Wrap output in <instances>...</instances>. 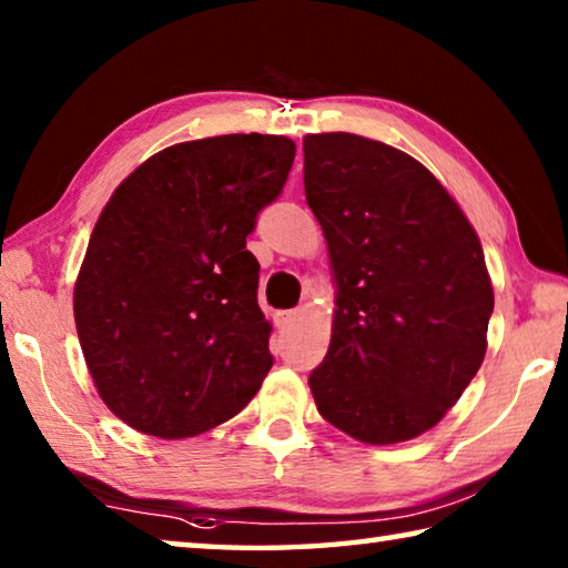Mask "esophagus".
Returning a JSON list of instances; mask_svg holds the SVG:
<instances>
[{
  "label": "esophagus",
  "instance_id": "obj_1",
  "mask_svg": "<svg viewBox=\"0 0 568 568\" xmlns=\"http://www.w3.org/2000/svg\"><path fill=\"white\" fill-rule=\"evenodd\" d=\"M301 315H303L301 307H295V311H281L275 313V325L277 328H291V325L301 321Z\"/></svg>",
  "mask_w": 568,
  "mask_h": 568
}]
</instances>
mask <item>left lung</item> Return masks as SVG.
Returning a JSON list of instances; mask_svg holds the SVG:
<instances>
[{
    "label": "left lung",
    "mask_w": 568,
    "mask_h": 568,
    "mask_svg": "<svg viewBox=\"0 0 568 568\" xmlns=\"http://www.w3.org/2000/svg\"><path fill=\"white\" fill-rule=\"evenodd\" d=\"M305 200L328 243L333 335L321 416L371 446L446 416L486 355L494 287L474 225L434 172L351 132L305 134Z\"/></svg>",
    "instance_id": "obj_1"
}]
</instances>
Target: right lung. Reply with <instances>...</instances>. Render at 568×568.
I'll use <instances>...</instances> for the list:
<instances>
[{
	"instance_id": "right-lung-1",
	"label": "right lung",
	"mask_w": 568,
	"mask_h": 568,
	"mask_svg": "<svg viewBox=\"0 0 568 568\" xmlns=\"http://www.w3.org/2000/svg\"><path fill=\"white\" fill-rule=\"evenodd\" d=\"M295 160L283 134L180 142L124 178L92 230L74 323L94 388L140 434L190 438L243 410L273 365L245 250Z\"/></svg>"
}]
</instances>
